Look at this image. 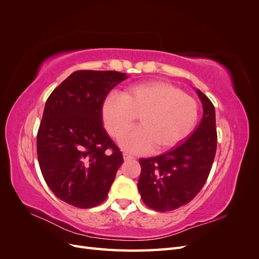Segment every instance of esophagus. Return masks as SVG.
Returning a JSON list of instances; mask_svg holds the SVG:
<instances>
[{"instance_id": "obj_1", "label": "esophagus", "mask_w": 259, "mask_h": 259, "mask_svg": "<svg viewBox=\"0 0 259 259\" xmlns=\"http://www.w3.org/2000/svg\"><path fill=\"white\" fill-rule=\"evenodd\" d=\"M123 159H124L125 161H131V160H133L134 158H133L132 155H130V154H127V153H124V154H123Z\"/></svg>"}]
</instances>
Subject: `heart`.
<instances>
[{
  "label": "heart",
  "mask_w": 259,
  "mask_h": 259,
  "mask_svg": "<svg viewBox=\"0 0 259 259\" xmlns=\"http://www.w3.org/2000/svg\"><path fill=\"white\" fill-rule=\"evenodd\" d=\"M140 127L123 139L122 147L133 153L155 148L165 151L189 136L199 119V104L189 94L165 81L132 85L121 96L109 94L101 103V119L112 138L120 140L134 126Z\"/></svg>",
  "instance_id": "b5f03b06"
}]
</instances>
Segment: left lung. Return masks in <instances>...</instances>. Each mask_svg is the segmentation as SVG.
<instances>
[{"label": "left lung", "instance_id": "obj_1", "mask_svg": "<svg viewBox=\"0 0 259 259\" xmlns=\"http://www.w3.org/2000/svg\"><path fill=\"white\" fill-rule=\"evenodd\" d=\"M203 117L184 144L154 158L140 159L138 190L145 204L156 211L173 210L195 198L213 165L217 132L215 108L200 90Z\"/></svg>", "mask_w": 259, "mask_h": 259}]
</instances>
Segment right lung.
<instances>
[{
    "label": "right lung",
    "instance_id": "right-lung-1",
    "mask_svg": "<svg viewBox=\"0 0 259 259\" xmlns=\"http://www.w3.org/2000/svg\"><path fill=\"white\" fill-rule=\"evenodd\" d=\"M126 77L117 71L79 70L46 100L37 160L50 189L70 205L90 208L103 203L122 165V152L103 126L101 103Z\"/></svg>",
    "mask_w": 259,
    "mask_h": 259
}]
</instances>
